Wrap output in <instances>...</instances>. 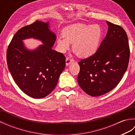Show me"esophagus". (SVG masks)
I'll return each instance as SVG.
<instances>
[{"mask_svg":"<svg viewBox=\"0 0 135 135\" xmlns=\"http://www.w3.org/2000/svg\"><path fill=\"white\" fill-rule=\"evenodd\" d=\"M66 65L68 66V65H69L70 63L71 62L73 61V59H70V58H68V57H67V59H66Z\"/></svg>","mask_w":135,"mask_h":135,"instance_id":"esophagus-1","label":"esophagus"}]
</instances>
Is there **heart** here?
I'll list each match as a JSON object with an SVG mask.
<instances>
[{
	"label": "heart",
	"instance_id": "heart-1",
	"mask_svg": "<svg viewBox=\"0 0 135 135\" xmlns=\"http://www.w3.org/2000/svg\"><path fill=\"white\" fill-rule=\"evenodd\" d=\"M64 37L57 39L60 50L65 52L73 44V50L81 58H88L92 56L98 49L103 35L100 25L75 24L65 28L63 32Z\"/></svg>",
	"mask_w": 135,
	"mask_h": 135
}]
</instances>
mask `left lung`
<instances>
[{
    "mask_svg": "<svg viewBox=\"0 0 135 135\" xmlns=\"http://www.w3.org/2000/svg\"><path fill=\"white\" fill-rule=\"evenodd\" d=\"M108 32L96 52L78 64L79 86L91 96L113 90L127 70L130 57L128 36L121 26L107 21Z\"/></svg>",
    "mask_w": 135,
    "mask_h": 135,
    "instance_id": "8db88e82",
    "label": "left lung"
}]
</instances>
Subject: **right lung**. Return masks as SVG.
Returning a JSON list of instances; mask_svg holds the SVG:
<instances>
[{
    "label": "right lung",
    "instance_id": "obj_1",
    "mask_svg": "<svg viewBox=\"0 0 135 135\" xmlns=\"http://www.w3.org/2000/svg\"><path fill=\"white\" fill-rule=\"evenodd\" d=\"M33 37L44 45L30 51L22 40ZM56 36L50 31L49 22L36 21L20 29L14 35L7 50L8 70L14 81L24 93L41 99L52 91L65 67V57L52 49Z\"/></svg>",
    "mask_w": 135,
    "mask_h": 135
}]
</instances>
